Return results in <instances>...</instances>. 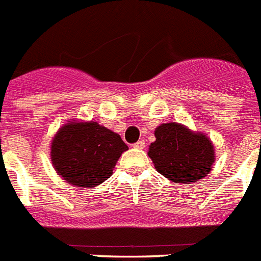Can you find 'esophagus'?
<instances>
[{"instance_id": "esophagus-1", "label": "esophagus", "mask_w": 261, "mask_h": 261, "mask_svg": "<svg viewBox=\"0 0 261 261\" xmlns=\"http://www.w3.org/2000/svg\"><path fill=\"white\" fill-rule=\"evenodd\" d=\"M144 147H145L144 140H139V142H136L135 144H134V148H136V149H143Z\"/></svg>"}]
</instances>
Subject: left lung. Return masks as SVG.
Here are the masks:
<instances>
[{"label": "left lung", "mask_w": 261, "mask_h": 261, "mask_svg": "<svg viewBox=\"0 0 261 261\" xmlns=\"http://www.w3.org/2000/svg\"><path fill=\"white\" fill-rule=\"evenodd\" d=\"M154 138L148 148V156L154 169L171 182L195 183L212 170L216 152L206 134L169 122L157 126Z\"/></svg>", "instance_id": "1"}]
</instances>
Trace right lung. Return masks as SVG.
Here are the masks:
<instances>
[{
	"instance_id": "obj_1",
	"label": "right lung",
	"mask_w": 261,
	"mask_h": 261,
	"mask_svg": "<svg viewBox=\"0 0 261 261\" xmlns=\"http://www.w3.org/2000/svg\"><path fill=\"white\" fill-rule=\"evenodd\" d=\"M127 149L118 134L97 122L69 119L51 139L50 160L65 182L92 189L113 174L117 161Z\"/></svg>"
}]
</instances>
